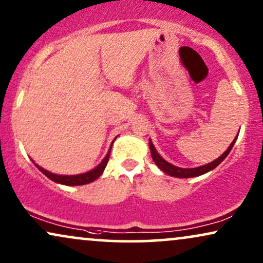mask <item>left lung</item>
Instances as JSON below:
<instances>
[{
  "instance_id": "left-lung-1",
  "label": "left lung",
  "mask_w": 263,
  "mask_h": 263,
  "mask_svg": "<svg viewBox=\"0 0 263 263\" xmlns=\"http://www.w3.org/2000/svg\"><path fill=\"white\" fill-rule=\"evenodd\" d=\"M238 135H237V137L233 139V142L231 143V145H229L227 151H226L223 154L220 156V158H217V159H216V160L209 162V164H206V165L199 166V167H193V168L178 167V166H175V165L170 164V162L166 161L165 159L162 158V156L158 153V151H156V149H155L154 144H153V142H152V139H149V148H151V154H152L153 160H154L156 166H158V167L160 168L161 171H164L166 175L172 176V177H177V178L198 177V176H201V175L206 174V172H210L211 170H214V168L217 167V166L220 165L221 162L223 161L226 158H227V155L229 154V152H231L232 148H233L235 141H237Z\"/></svg>"
}]
</instances>
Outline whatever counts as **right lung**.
Returning a JSON list of instances; mask_svg holds the SVG:
<instances>
[{"mask_svg":"<svg viewBox=\"0 0 263 263\" xmlns=\"http://www.w3.org/2000/svg\"><path fill=\"white\" fill-rule=\"evenodd\" d=\"M115 139H116V137H115ZM115 139H114V141H115ZM114 141L111 142L110 148H109V151L107 153V155L104 156V159H103V160L101 161V164H98L95 168H92V170H89L87 172H84V174H79V175H57V174H52V172L45 170V168H42L41 166H39L34 160H32V162H34L36 167H37L39 170L41 171L42 174L46 176V177H48L49 179H52V181L55 182V183L64 184V185H82V184H87V183H91V182H93V181H96V179H97L99 176L103 174V171H104L105 166H107L108 161H109V156H110L111 147H112V143H114Z\"/></svg>","mask_w":263,"mask_h":263,"instance_id":"1","label":"right lung"}]
</instances>
